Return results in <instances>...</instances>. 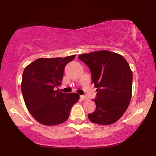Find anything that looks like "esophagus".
<instances>
[{"label":"esophagus","instance_id":"esophagus-1","mask_svg":"<svg viewBox=\"0 0 156 156\" xmlns=\"http://www.w3.org/2000/svg\"><path fill=\"white\" fill-rule=\"evenodd\" d=\"M80 99L82 100V101H87V100L88 99V98H87V97H86L84 95H80Z\"/></svg>","mask_w":156,"mask_h":156}]
</instances>
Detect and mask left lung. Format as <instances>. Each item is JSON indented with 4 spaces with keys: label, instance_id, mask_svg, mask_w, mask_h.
Segmentation results:
<instances>
[{
    "label": "left lung",
    "instance_id": "8db88e82",
    "mask_svg": "<svg viewBox=\"0 0 156 156\" xmlns=\"http://www.w3.org/2000/svg\"><path fill=\"white\" fill-rule=\"evenodd\" d=\"M78 58L90 69L97 96L96 110L88 114L92 122L108 125L124 114L132 96L133 73L122 55L108 51L83 53Z\"/></svg>",
    "mask_w": 156,
    "mask_h": 156
}]
</instances>
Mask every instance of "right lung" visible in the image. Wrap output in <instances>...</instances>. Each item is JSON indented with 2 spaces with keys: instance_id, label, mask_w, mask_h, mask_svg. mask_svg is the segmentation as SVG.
I'll use <instances>...</instances> for the list:
<instances>
[{
  "instance_id": "1",
  "label": "right lung",
  "mask_w": 156,
  "mask_h": 156,
  "mask_svg": "<svg viewBox=\"0 0 156 156\" xmlns=\"http://www.w3.org/2000/svg\"><path fill=\"white\" fill-rule=\"evenodd\" d=\"M75 57L40 58L25 68L21 83L23 99L32 117L41 124L51 126L64 122L79 99L77 93L66 94L56 89L66 64Z\"/></svg>"
}]
</instances>
